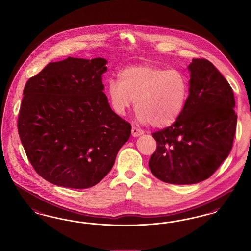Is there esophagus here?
<instances>
[{
  "label": "esophagus",
  "instance_id": "34e87169",
  "mask_svg": "<svg viewBox=\"0 0 251 251\" xmlns=\"http://www.w3.org/2000/svg\"><path fill=\"white\" fill-rule=\"evenodd\" d=\"M131 131H132V136L133 137H139V136H141V135L144 133V131L138 128V127H136V126H132V130Z\"/></svg>",
  "mask_w": 251,
  "mask_h": 251
}]
</instances>
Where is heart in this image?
I'll return each instance as SVG.
<instances>
[{
  "mask_svg": "<svg viewBox=\"0 0 251 251\" xmlns=\"http://www.w3.org/2000/svg\"><path fill=\"white\" fill-rule=\"evenodd\" d=\"M108 96L111 109L123 116L136 100L138 120L161 128L179 118L188 96V82L180 70L152 65L128 66L118 79H110Z\"/></svg>",
  "mask_w": 251,
  "mask_h": 251,
  "instance_id": "obj_1",
  "label": "heart"
}]
</instances>
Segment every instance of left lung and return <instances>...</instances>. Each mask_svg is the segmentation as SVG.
<instances>
[{"label": "left lung", "mask_w": 251, "mask_h": 251, "mask_svg": "<svg viewBox=\"0 0 251 251\" xmlns=\"http://www.w3.org/2000/svg\"><path fill=\"white\" fill-rule=\"evenodd\" d=\"M189 95L175 123L153 132L156 150L149 168L157 179L175 185L204 181L228 157L236 130L235 100L226 78L206 59H193Z\"/></svg>", "instance_id": "left-lung-1"}]
</instances>
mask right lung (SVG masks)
Listing matches in <instances>:
<instances>
[{
	"instance_id": "1",
	"label": "right lung",
	"mask_w": 251,
	"mask_h": 251,
	"mask_svg": "<svg viewBox=\"0 0 251 251\" xmlns=\"http://www.w3.org/2000/svg\"><path fill=\"white\" fill-rule=\"evenodd\" d=\"M106 64L103 58L68 57L25 84L20 139L34 171L53 185H97L130 137V124L110 109L103 92Z\"/></svg>"
}]
</instances>
